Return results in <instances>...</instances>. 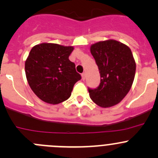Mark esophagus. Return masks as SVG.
<instances>
[{
	"mask_svg": "<svg viewBox=\"0 0 158 158\" xmlns=\"http://www.w3.org/2000/svg\"><path fill=\"white\" fill-rule=\"evenodd\" d=\"M82 79H83V80H85V73H82Z\"/></svg>",
	"mask_w": 158,
	"mask_h": 158,
	"instance_id": "esophagus-1",
	"label": "esophagus"
}]
</instances>
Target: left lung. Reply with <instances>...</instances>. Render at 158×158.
<instances>
[{"label":"left lung","instance_id":"obj_1","mask_svg":"<svg viewBox=\"0 0 158 158\" xmlns=\"http://www.w3.org/2000/svg\"><path fill=\"white\" fill-rule=\"evenodd\" d=\"M90 51L101 76L96 89H89L91 99L98 106L109 108L118 104L131 88L136 63L128 46L114 40L94 44Z\"/></svg>","mask_w":158,"mask_h":158}]
</instances>
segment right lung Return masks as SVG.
<instances>
[{"label": "right lung", "mask_w": 158, "mask_h": 158, "mask_svg": "<svg viewBox=\"0 0 158 158\" xmlns=\"http://www.w3.org/2000/svg\"><path fill=\"white\" fill-rule=\"evenodd\" d=\"M73 47L56 44L34 46L25 62L27 79L35 95L42 101L56 105L71 95L81 76L75 63L69 60Z\"/></svg>", "instance_id": "add662e5"}]
</instances>
